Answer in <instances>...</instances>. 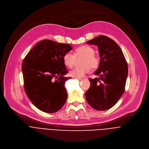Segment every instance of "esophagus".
Returning a JSON list of instances; mask_svg holds the SVG:
<instances>
[{"mask_svg":"<svg viewBox=\"0 0 149 149\" xmlns=\"http://www.w3.org/2000/svg\"><path fill=\"white\" fill-rule=\"evenodd\" d=\"M77 78V79H79V80L82 79V78Z\"/></svg>","mask_w":149,"mask_h":149,"instance_id":"1","label":"esophagus"}]
</instances>
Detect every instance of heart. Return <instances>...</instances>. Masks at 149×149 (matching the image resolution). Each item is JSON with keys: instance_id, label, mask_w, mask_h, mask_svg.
I'll return each instance as SVG.
<instances>
[{"instance_id": "heart-1", "label": "heart", "mask_w": 149, "mask_h": 149, "mask_svg": "<svg viewBox=\"0 0 149 149\" xmlns=\"http://www.w3.org/2000/svg\"><path fill=\"white\" fill-rule=\"evenodd\" d=\"M83 57L81 67H77L70 72V76L74 78H82L88 74L91 70L97 69L100 65V58L94 54V49L88 45H83L75 50L74 54L67 52L63 56L64 64L72 68L75 62L76 58Z\"/></svg>"}]
</instances>
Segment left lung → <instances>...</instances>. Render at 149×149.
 <instances>
[{
  "label": "left lung",
  "instance_id": "8db88e82",
  "mask_svg": "<svg viewBox=\"0 0 149 149\" xmlns=\"http://www.w3.org/2000/svg\"><path fill=\"white\" fill-rule=\"evenodd\" d=\"M87 44L97 45L100 61L94 73L100 77L89 79L91 86L85 94L86 98L95 110H107L113 107L124 92L128 65L120 47L109 37L100 35Z\"/></svg>",
  "mask_w": 149,
  "mask_h": 149
}]
</instances>
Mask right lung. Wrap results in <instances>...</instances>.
Listing matches in <instances>:
<instances>
[{
	"instance_id": "right-lung-1",
	"label": "right lung",
	"mask_w": 149,
	"mask_h": 149,
	"mask_svg": "<svg viewBox=\"0 0 149 149\" xmlns=\"http://www.w3.org/2000/svg\"><path fill=\"white\" fill-rule=\"evenodd\" d=\"M72 49L69 44L42 40L28 53L22 63L24 89L36 108L48 113H55L65 104V82L71 78L63 56Z\"/></svg>"
}]
</instances>
